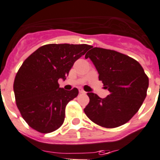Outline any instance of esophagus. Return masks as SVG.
<instances>
[{
  "label": "esophagus",
  "instance_id": "esophagus-1",
  "mask_svg": "<svg viewBox=\"0 0 160 160\" xmlns=\"http://www.w3.org/2000/svg\"><path fill=\"white\" fill-rule=\"evenodd\" d=\"M79 92H80V93H86V92H85L82 89H79Z\"/></svg>",
  "mask_w": 160,
  "mask_h": 160
}]
</instances>
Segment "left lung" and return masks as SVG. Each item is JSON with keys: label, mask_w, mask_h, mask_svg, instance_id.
I'll list each match as a JSON object with an SVG mask.
<instances>
[{"label": "left lung", "mask_w": 160, "mask_h": 160, "mask_svg": "<svg viewBox=\"0 0 160 160\" xmlns=\"http://www.w3.org/2000/svg\"><path fill=\"white\" fill-rule=\"evenodd\" d=\"M86 55L95 65L99 80L110 94L100 98L88 92L89 103L84 109L88 118L104 128L127 123L138 112L147 96L148 78L134 59L114 50L91 47Z\"/></svg>", "instance_id": "8db88e82"}]
</instances>
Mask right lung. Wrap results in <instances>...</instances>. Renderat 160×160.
<instances>
[{
  "instance_id": "1",
  "label": "right lung",
  "mask_w": 160,
  "mask_h": 160,
  "mask_svg": "<svg viewBox=\"0 0 160 160\" xmlns=\"http://www.w3.org/2000/svg\"><path fill=\"white\" fill-rule=\"evenodd\" d=\"M89 48L86 44H48L22 63L13 89L18 109L32 129L48 133L61 127L67 104L77 97L78 90L60 88L58 80L66 79L74 62Z\"/></svg>"
}]
</instances>
